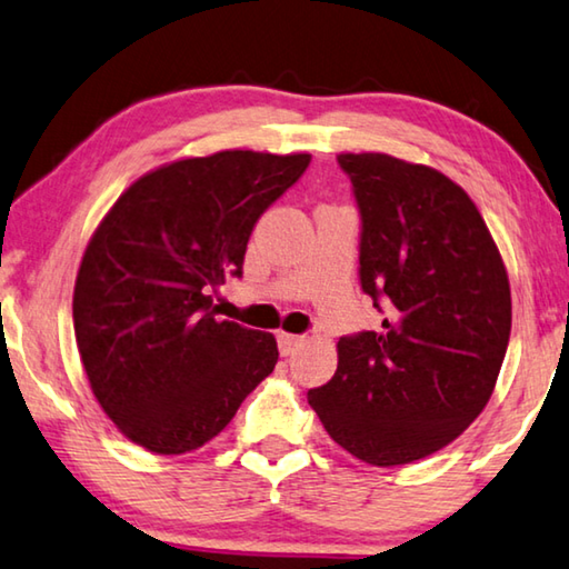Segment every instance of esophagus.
<instances>
[{
    "instance_id": "34e87169",
    "label": "esophagus",
    "mask_w": 569,
    "mask_h": 569,
    "mask_svg": "<svg viewBox=\"0 0 569 569\" xmlns=\"http://www.w3.org/2000/svg\"><path fill=\"white\" fill-rule=\"evenodd\" d=\"M277 342H279V352H282V356H290L297 346H302V335L277 332Z\"/></svg>"
}]
</instances>
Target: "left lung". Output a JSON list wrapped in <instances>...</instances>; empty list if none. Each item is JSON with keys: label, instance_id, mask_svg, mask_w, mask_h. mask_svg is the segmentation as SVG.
<instances>
[{"label": "left lung", "instance_id": "obj_1", "mask_svg": "<svg viewBox=\"0 0 569 569\" xmlns=\"http://www.w3.org/2000/svg\"><path fill=\"white\" fill-rule=\"evenodd\" d=\"M360 209V287L378 332L338 342L307 400L335 443L372 467L426 459L495 393L511 330L507 267L469 193L388 153H340Z\"/></svg>", "mask_w": 569, "mask_h": 569}]
</instances>
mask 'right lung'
Segmentation results:
<instances>
[{
  "label": "right lung",
  "instance_id": "1",
  "mask_svg": "<svg viewBox=\"0 0 569 569\" xmlns=\"http://www.w3.org/2000/svg\"><path fill=\"white\" fill-rule=\"evenodd\" d=\"M310 153L219 151L146 173L82 254L72 322L92 393L118 431L161 456L219 436L277 366L274 335L217 320L257 219Z\"/></svg>",
  "mask_w": 569,
  "mask_h": 569
}]
</instances>
